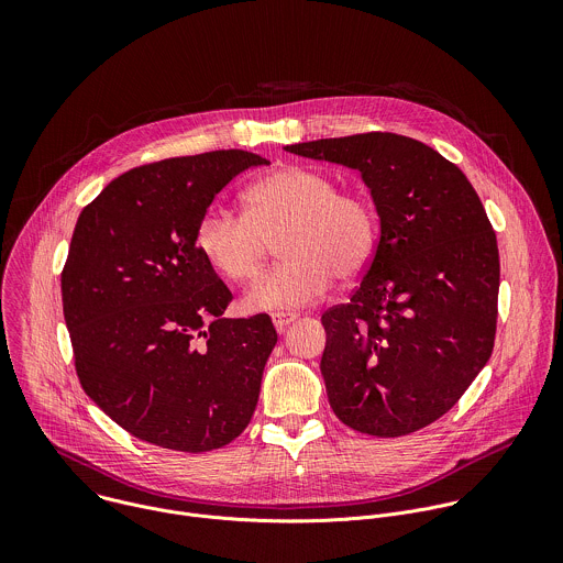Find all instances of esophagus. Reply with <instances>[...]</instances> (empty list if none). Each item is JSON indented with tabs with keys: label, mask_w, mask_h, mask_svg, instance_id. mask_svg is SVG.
Wrapping results in <instances>:
<instances>
[{
	"label": "esophagus",
	"mask_w": 563,
	"mask_h": 563,
	"mask_svg": "<svg viewBox=\"0 0 563 563\" xmlns=\"http://www.w3.org/2000/svg\"><path fill=\"white\" fill-rule=\"evenodd\" d=\"M298 316L300 313H296V311H274L272 320H274V325H276L278 332H285L294 323V320H298Z\"/></svg>",
	"instance_id": "34e87169"
}]
</instances>
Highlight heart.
I'll list each match as a JSON object with an SVG mask.
<instances>
[{
	"label": "heart",
	"mask_w": 563,
	"mask_h": 563,
	"mask_svg": "<svg viewBox=\"0 0 563 563\" xmlns=\"http://www.w3.org/2000/svg\"><path fill=\"white\" fill-rule=\"evenodd\" d=\"M245 213L211 205L198 220L196 250L229 283L254 280L278 240L283 261L245 296L252 311L291 309L323 296L334 278L361 276L378 245V216L367 198L339 191L332 176L287 165L256 180Z\"/></svg>",
	"instance_id": "1"
}]
</instances>
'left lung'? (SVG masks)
I'll return each mask as SVG.
<instances>
[{
  "label": "left lung",
  "mask_w": 563,
  "mask_h": 563,
  "mask_svg": "<svg viewBox=\"0 0 563 563\" xmlns=\"http://www.w3.org/2000/svg\"><path fill=\"white\" fill-rule=\"evenodd\" d=\"M285 148L361 172L380 218L361 285L320 318V372L334 415L383 439L434 423L495 347L499 250L484 205L456 165L406 135L374 131Z\"/></svg>",
  "instance_id": "8db88e82"
}]
</instances>
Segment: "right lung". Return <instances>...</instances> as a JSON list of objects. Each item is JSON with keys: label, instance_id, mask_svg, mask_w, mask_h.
<instances>
[{"label": "right lung", "instance_id": "add662e5", "mask_svg": "<svg viewBox=\"0 0 563 563\" xmlns=\"http://www.w3.org/2000/svg\"><path fill=\"white\" fill-rule=\"evenodd\" d=\"M267 159L240 148L169 157L104 187L62 269L75 372L129 434L209 452L243 432L278 341L267 313L222 318L231 291L196 250L216 194Z\"/></svg>", "mask_w": 563, "mask_h": 563}]
</instances>
